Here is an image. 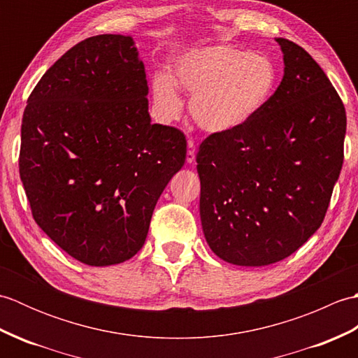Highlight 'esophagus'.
I'll return each instance as SVG.
<instances>
[{"label": "esophagus", "mask_w": 358, "mask_h": 358, "mask_svg": "<svg viewBox=\"0 0 358 358\" xmlns=\"http://www.w3.org/2000/svg\"><path fill=\"white\" fill-rule=\"evenodd\" d=\"M186 162L192 164L195 162V143L192 140L187 141V154H186Z\"/></svg>", "instance_id": "esophagus-1"}]
</instances>
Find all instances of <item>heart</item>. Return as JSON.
<instances>
[{
    "label": "heart",
    "mask_w": 358,
    "mask_h": 358,
    "mask_svg": "<svg viewBox=\"0 0 358 358\" xmlns=\"http://www.w3.org/2000/svg\"><path fill=\"white\" fill-rule=\"evenodd\" d=\"M277 71L260 53L214 44L175 58L171 73L152 81L158 115L177 120L183 110L178 90L191 95V115L203 131L229 134L254 120L275 90Z\"/></svg>",
    "instance_id": "b5f03b06"
}]
</instances>
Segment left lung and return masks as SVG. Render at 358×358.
Listing matches in <instances>:
<instances>
[{
    "mask_svg": "<svg viewBox=\"0 0 358 358\" xmlns=\"http://www.w3.org/2000/svg\"><path fill=\"white\" fill-rule=\"evenodd\" d=\"M285 73L248 124L212 134L196 154L209 248L237 266L277 263L322 226L343 164L346 112L309 53L285 38Z\"/></svg>",
    "mask_w": 358,
    "mask_h": 358,
    "instance_id": "8db88e82",
    "label": "left lung"
}]
</instances>
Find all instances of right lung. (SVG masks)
<instances>
[{
  "mask_svg": "<svg viewBox=\"0 0 358 358\" xmlns=\"http://www.w3.org/2000/svg\"><path fill=\"white\" fill-rule=\"evenodd\" d=\"M134 38L96 35L38 81L22 115L20 177L36 224L89 266L132 258L185 164L186 138L152 124Z\"/></svg>",
  "mask_w": 358,
  "mask_h": 358,
  "instance_id": "right-lung-1",
  "label": "right lung"
}]
</instances>
